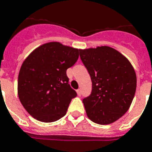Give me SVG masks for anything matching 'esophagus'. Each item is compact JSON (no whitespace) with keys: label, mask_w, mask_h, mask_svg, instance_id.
Instances as JSON below:
<instances>
[{"label":"esophagus","mask_w":152,"mask_h":152,"mask_svg":"<svg viewBox=\"0 0 152 152\" xmlns=\"http://www.w3.org/2000/svg\"><path fill=\"white\" fill-rule=\"evenodd\" d=\"M76 93H77V95H78V96H80V95H81V90H80V88L76 90Z\"/></svg>","instance_id":"obj_1"}]
</instances>
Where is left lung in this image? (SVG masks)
Here are the masks:
<instances>
[{
    "instance_id": "1",
    "label": "left lung",
    "mask_w": 152,
    "mask_h": 152,
    "mask_svg": "<svg viewBox=\"0 0 152 152\" xmlns=\"http://www.w3.org/2000/svg\"><path fill=\"white\" fill-rule=\"evenodd\" d=\"M80 56L93 84L90 96L83 100L88 118L100 125L116 122L127 112L135 94L133 66L107 46L80 50Z\"/></svg>"
}]
</instances>
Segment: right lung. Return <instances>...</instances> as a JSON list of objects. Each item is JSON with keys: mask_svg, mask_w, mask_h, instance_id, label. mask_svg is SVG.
Instances as JSON below:
<instances>
[{"mask_svg": "<svg viewBox=\"0 0 152 152\" xmlns=\"http://www.w3.org/2000/svg\"><path fill=\"white\" fill-rule=\"evenodd\" d=\"M80 49L50 42L39 46L22 63L18 80L20 102L31 116L56 122L67 113L76 91L68 84L67 68L79 58Z\"/></svg>", "mask_w": 152, "mask_h": 152, "instance_id": "obj_1", "label": "right lung"}]
</instances>
